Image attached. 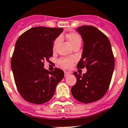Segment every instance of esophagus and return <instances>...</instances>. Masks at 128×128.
<instances>
[{"label": "esophagus", "instance_id": "obj_1", "mask_svg": "<svg viewBox=\"0 0 128 128\" xmlns=\"http://www.w3.org/2000/svg\"><path fill=\"white\" fill-rule=\"evenodd\" d=\"M70 72H66V71H65L64 72V76L65 77H66V76H68V75L70 74Z\"/></svg>", "mask_w": 128, "mask_h": 128}]
</instances>
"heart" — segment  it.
I'll use <instances>...</instances> for the list:
<instances>
[{
  "instance_id": "obj_1",
  "label": "heart",
  "mask_w": 128,
  "mask_h": 128,
  "mask_svg": "<svg viewBox=\"0 0 128 128\" xmlns=\"http://www.w3.org/2000/svg\"><path fill=\"white\" fill-rule=\"evenodd\" d=\"M67 38L72 46H73L75 44L78 43V42L81 43V41H82V38H81L80 35L76 33H71V34H68L67 35ZM60 40V37H58L56 39V40H54V48H55V46H56V44L58 43ZM73 58H61L59 60L58 63L60 66H62V68H68L71 67L73 64Z\"/></svg>"
}]
</instances>
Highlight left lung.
Segmentation results:
<instances>
[{"label":"left lung","mask_w":128,"mask_h":128,"mask_svg":"<svg viewBox=\"0 0 128 128\" xmlns=\"http://www.w3.org/2000/svg\"><path fill=\"white\" fill-rule=\"evenodd\" d=\"M76 31L84 42L82 58L78 68H87V72L74 74L76 84L71 92L77 100L90 103L99 100L105 94L110 84L114 68V58L108 37L97 28L83 26Z\"/></svg>","instance_id":"1"}]
</instances>
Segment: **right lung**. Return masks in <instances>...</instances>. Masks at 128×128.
Listing matches in <instances>:
<instances>
[{
    "label": "right lung",
    "instance_id": "right-lung-1",
    "mask_svg": "<svg viewBox=\"0 0 128 128\" xmlns=\"http://www.w3.org/2000/svg\"><path fill=\"white\" fill-rule=\"evenodd\" d=\"M62 32L63 28L35 27L16 42L11 67L18 90L27 101L40 104L50 100L64 78L61 69L44 68V61L52 56L53 41Z\"/></svg>",
    "mask_w": 128,
    "mask_h": 128
}]
</instances>
